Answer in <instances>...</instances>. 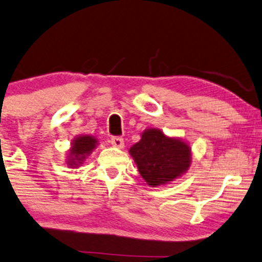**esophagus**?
<instances>
[{"mask_svg": "<svg viewBox=\"0 0 262 262\" xmlns=\"http://www.w3.org/2000/svg\"><path fill=\"white\" fill-rule=\"evenodd\" d=\"M111 144L115 147H118V149H123V147H124V141H123L122 138L119 137L111 138Z\"/></svg>", "mask_w": 262, "mask_h": 262, "instance_id": "obj_1", "label": "esophagus"}]
</instances>
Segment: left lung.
Instances as JSON below:
<instances>
[{
  "label": "left lung",
  "mask_w": 262,
  "mask_h": 262,
  "mask_svg": "<svg viewBox=\"0 0 262 262\" xmlns=\"http://www.w3.org/2000/svg\"><path fill=\"white\" fill-rule=\"evenodd\" d=\"M147 185H166L184 174L191 165V149L181 138L167 137L157 128L145 129L129 149Z\"/></svg>",
  "instance_id": "left-lung-1"
}]
</instances>
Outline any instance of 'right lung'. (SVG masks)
I'll use <instances>...</instances> for the list:
<instances>
[{
    "instance_id": "obj_1",
    "label": "right lung",
    "mask_w": 262,
    "mask_h": 262,
    "mask_svg": "<svg viewBox=\"0 0 262 262\" xmlns=\"http://www.w3.org/2000/svg\"><path fill=\"white\" fill-rule=\"evenodd\" d=\"M99 145V140L91 135H78L71 143V147L68 150L67 166L69 168H78L85 161L88 156L93 152L94 149Z\"/></svg>"
}]
</instances>
